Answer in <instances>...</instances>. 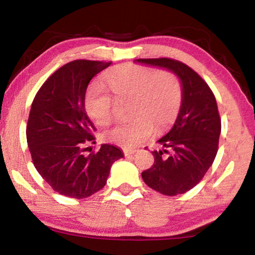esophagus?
Masks as SVG:
<instances>
[{"label": "esophagus", "instance_id": "34e87169", "mask_svg": "<svg viewBox=\"0 0 255 255\" xmlns=\"http://www.w3.org/2000/svg\"><path fill=\"white\" fill-rule=\"evenodd\" d=\"M124 153L126 156H130V155H133L136 153V149H125Z\"/></svg>", "mask_w": 255, "mask_h": 255}]
</instances>
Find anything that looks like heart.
<instances>
[{
    "instance_id": "heart-1",
    "label": "heart",
    "mask_w": 255,
    "mask_h": 255,
    "mask_svg": "<svg viewBox=\"0 0 255 255\" xmlns=\"http://www.w3.org/2000/svg\"><path fill=\"white\" fill-rule=\"evenodd\" d=\"M105 80L115 98L101 84H93L84 97V108L97 125H107L114 116L116 100H131L130 124L117 125L103 131L109 143L132 148L153 132L169 127L182 101V86L174 73L155 72L148 67L124 64L108 72Z\"/></svg>"
}]
</instances>
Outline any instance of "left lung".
I'll use <instances>...</instances> for the list:
<instances>
[{"instance_id": "obj_1", "label": "left lung", "mask_w": 255, "mask_h": 255, "mask_svg": "<svg viewBox=\"0 0 255 255\" xmlns=\"http://www.w3.org/2000/svg\"><path fill=\"white\" fill-rule=\"evenodd\" d=\"M133 62L174 73L182 86V101L173 127L157 140L162 148L153 150V166L141 173L144 182L155 191L181 195L199 183L217 154L222 130L217 102L208 84L183 63L170 58ZM163 152L169 155L164 157Z\"/></svg>"}]
</instances>
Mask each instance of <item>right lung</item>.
Wrapping results in <instances>:
<instances>
[{"label": "right lung", "mask_w": 255, "mask_h": 255, "mask_svg": "<svg viewBox=\"0 0 255 255\" xmlns=\"http://www.w3.org/2000/svg\"><path fill=\"white\" fill-rule=\"evenodd\" d=\"M111 62L79 59L56 71L37 92L27 126L33 165L55 191L83 199L105 187L110 169L124 152L102 144L99 152L84 155V144L97 130L84 108L88 85Z\"/></svg>", "instance_id": "obj_1"}]
</instances>
